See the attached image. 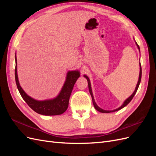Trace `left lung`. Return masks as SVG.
<instances>
[{"label":"left lung","instance_id":"left-lung-1","mask_svg":"<svg viewBox=\"0 0 156 156\" xmlns=\"http://www.w3.org/2000/svg\"><path fill=\"white\" fill-rule=\"evenodd\" d=\"M136 43V46H137V48H138V49H139V51H140V48H139V45L137 44V43H136V42H135ZM141 76H142V69H141V65H140V73H139V81H138V83H137V84H136V88H135V91H134V92L132 94V95L130 96V97H129L127 99V100L124 102V103L123 104H122V105L121 106V107H120L119 108H116V109H115V110H113V111H105V110H103V109H102V108H101L100 107H99L98 105H97V104L96 103V102H95V101H94V96H93V94H92V89H91V86H90V79H88V77L87 76V75H84V77L85 78H87V81H88V89H89V92H90V95H91V96H92V102H93V104H94V107H95V108L97 110V111H100V112H104V113H107V112H115V111H119V110H120V109H121V108H122L123 107H124L125 106H126L127 104H128V103L131 101V100L132 99H133V98L134 97V96H135V94H136V91H137V89H138V88H139V84H140V80H141Z\"/></svg>","mask_w":156,"mask_h":156}]
</instances>
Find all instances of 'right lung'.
I'll use <instances>...</instances> for the list:
<instances>
[{"mask_svg": "<svg viewBox=\"0 0 156 156\" xmlns=\"http://www.w3.org/2000/svg\"><path fill=\"white\" fill-rule=\"evenodd\" d=\"M80 76L79 71H71L67 74L66 82L58 96L53 100L37 101L29 96L21 87L17 73V58L16 56L15 78L17 88L21 96L33 111L38 114L45 116L58 115L67 110L69 97L74 84Z\"/></svg>", "mask_w": 156, "mask_h": 156, "instance_id": "obj_1", "label": "right lung"}]
</instances>
